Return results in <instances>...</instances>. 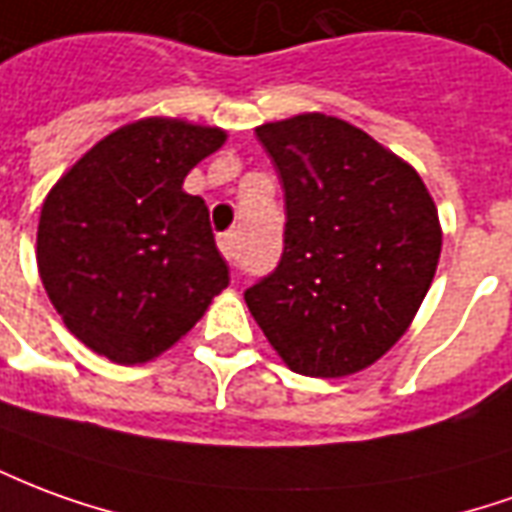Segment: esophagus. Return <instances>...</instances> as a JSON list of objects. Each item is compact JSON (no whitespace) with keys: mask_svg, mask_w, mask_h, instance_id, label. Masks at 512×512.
<instances>
[{"mask_svg":"<svg viewBox=\"0 0 512 512\" xmlns=\"http://www.w3.org/2000/svg\"><path fill=\"white\" fill-rule=\"evenodd\" d=\"M219 249L221 255L227 257V263H238V238H235V232H224V235H219Z\"/></svg>","mask_w":512,"mask_h":512,"instance_id":"obj_1","label":"esophagus"}]
</instances>
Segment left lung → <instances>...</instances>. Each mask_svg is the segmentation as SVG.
<instances>
[{"label":"left lung","mask_w":512,"mask_h":512,"mask_svg":"<svg viewBox=\"0 0 512 512\" xmlns=\"http://www.w3.org/2000/svg\"><path fill=\"white\" fill-rule=\"evenodd\" d=\"M285 191L277 268L244 299L305 377H346L399 341L441 257L438 210L405 160L324 113L257 127Z\"/></svg>","instance_id":"8db88e82"}]
</instances>
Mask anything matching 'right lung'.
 Segmentation results:
<instances>
[{
	"label": "right lung",
	"instance_id": "obj_1",
	"mask_svg": "<svg viewBox=\"0 0 512 512\" xmlns=\"http://www.w3.org/2000/svg\"><path fill=\"white\" fill-rule=\"evenodd\" d=\"M216 127L144 119L77 160L46 196L38 271L55 310L113 363H146L194 327L230 271L202 196L182 191Z\"/></svg>",
	"mask_w": 512,
	"mask_h": 512
}]
</instances>
